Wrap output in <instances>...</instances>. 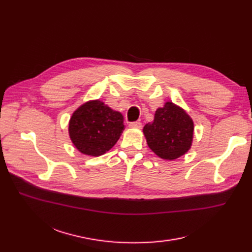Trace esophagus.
Instances as JSON below:
<instances>
[{"label": "esophagus", "instance_id": "1", "mask_svg": "<svg viewBox=\"0 0 252 252\" xmlns=\"http://www.w3.org/2000/svg\"><path fill=\"white\" fill-rule=\"evenodd\" d=\"M129 127H131V128H141L142 127V124L140 123V122H138V121H136V122H131V123H129Z\"/></svg>", "mask_w": 252, "mask_h": 252}]
</instances>
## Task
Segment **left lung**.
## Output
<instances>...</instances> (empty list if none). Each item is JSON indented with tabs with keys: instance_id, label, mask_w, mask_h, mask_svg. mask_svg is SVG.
<instances>
[{
	"instance_id": "8db88e82",
	"label": "left lung",
	"mask_w": 252,
	"mask_h": 252,
	"mask_svg": "<svg viewBox=\"0 0 252 252\" xmlns=\"http://www.w3.org/2000/svg\"><path fill=\"white\" fill-rule=\"evenodd\" d=\"M149 148L159 157L174 160L185 155L193 140L194 124L188 114L172 102L156 111L154 122L143 127Z\"/></svg>"
}]
</instances>
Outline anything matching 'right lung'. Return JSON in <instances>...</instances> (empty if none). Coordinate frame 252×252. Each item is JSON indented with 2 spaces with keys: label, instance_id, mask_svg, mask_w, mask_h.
I'll return each mask as SVG.
<instances>
[{
  "label": "right lung",
  "instance_id": "right-lung-1",
  "mask_svg": "<svg viewBox=\"0 0 252 252\" xmlns=\"http://www.w3.org/2000/svg\"><path fill=\"white\" fill-rule=\"evenodd\" d=\"M123 121L122 114L100 100L88 101L71 116L68 132L81 153L97 157L115 146L124 130Z\"/></svg>",
  "mask_w": 252,
  "mask_h": 252
}]
</instances>
